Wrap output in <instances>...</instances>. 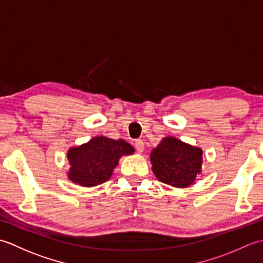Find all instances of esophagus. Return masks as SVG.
Instances as JSON below:
<instances>
[{
    "label": "esophagus",
    "mask_w": 263,
    "mask_h": 263,
    "mask_svg": "<svg viewBox=\"0 0 263 263\" xmlns=\"http://www.w3.org/2000/svg\"><path fill=\"white\" fill-rule=\"evenodd\" d=\"M135 146H136L137 152H139V153H142L144 150V143H143L141 139H138V140H136Z\"/></svg>",
    "instance_id": "obj_1"
}]
</instances>
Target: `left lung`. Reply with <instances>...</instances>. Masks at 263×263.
<instances>
[{"mask_svg": "<svg viewBox=\"0 0 263 263\" xmlns=\"http://www.w3.org/2000/svg\"><path fill=\"white\" fill-rule=\"evenodd\" d=\"M150 161L160 182L174 187H187L201 173L202 150L174 137H166L153 149Z\"/></svg>", "mask_w": 263, "mask_h": 263, "instance_id": "left-lung-1", "label": "left lung"}]
</instances>
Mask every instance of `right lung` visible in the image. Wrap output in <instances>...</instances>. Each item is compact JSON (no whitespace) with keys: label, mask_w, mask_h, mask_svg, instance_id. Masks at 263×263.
Masks as SVG:
<instances>
[{"label":"right lung","mask_w":263,"mask_h":263,"mask_svg":"<svg viewBox=\"0 0 263 263\" xmlns=\"http://www.w3.org/2000/svg\"><path fill=\"white\" fill-rule=\"evenodd\" d=\"M135 153L130 143L120 139L95 137L68 152L69 180L81 186H96L108 181L123 155Z\"/></svg>","instance_id":"add662e5"}]
</instances>
